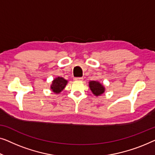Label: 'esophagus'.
<instances>
[{"label": "esophagus", "mask_w": 155, "mask_h": 155, "mask_svg": "<svg viewBox=\"0 0 155 155\" xmlns=\"http://www.w3.org/2000/svg\"><path fill=\"white\" fill-rule=\"evenodd\" d=\"M83 79H84L83 77H76V78H74L75 81H83Z\"/></svg>", "instance_id": "esophagus-1"}]
</instances>
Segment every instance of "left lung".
Instances as JSON below:
<instances>
[{"instance_id": "8db88e82", "label": "left lung", "mask_w": 155, "mask_h": 155, "mask_svg": "<svg viewBox=\"0 0 155 155\" xmlns=\"http://www.w3.org/2000/svg\"><path fill=\"white\" fill-rule=\"evenodd\" d=\"M89 87H90L91 91L94 94L95 96H99L104 93L105 88L100 82L96 81H91L89 82Z\"/></svg>"}]
</instances>
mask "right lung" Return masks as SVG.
I'll return each mask as SVG.
<instances>
[{
  "mask_svg": "<svg viewBox=\"0 0 155 155\" xmlns=\"http://www.w3.org/2000/svg\"><path fill=\"white\" fill-rule=\"evenodd\" d=\"M67 84V81L62 77H57L53 81L51 86V90L56 94L62 92Z\"/></svg>",
  "mask_w": 155,
  "mask_h": 155,
  "instance_id": "add662e5",
  "label": "right lung"
}]
</instances>
